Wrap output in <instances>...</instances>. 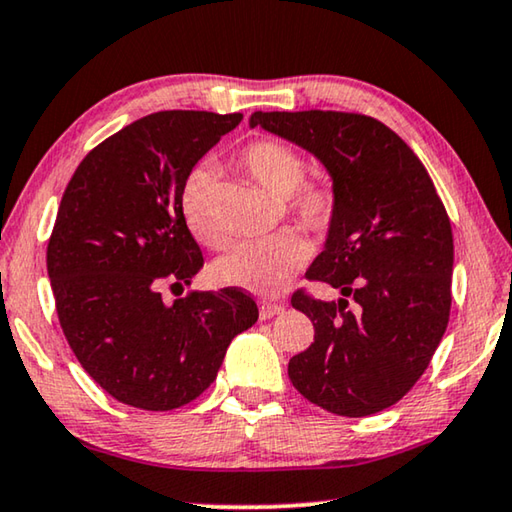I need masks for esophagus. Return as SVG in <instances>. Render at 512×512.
Instances as JSON below:
<instances>
[{
	"label": "esophagus",
	"instance_id": "obj_1",
	"mask_svg": "<svg viewBox=\"0 0 512 512\" xmlns=\"http://www.w3.org/2000/svg\"><path fill=\"white\" fill-rule=\"evenodd\" d=\"M282 312V305H278V303H269V300H262V303H259V319H273L275 314H280Z\"/></svg>",
	"mask_w": 512,
	"mask_h": 512
}]
</instances>
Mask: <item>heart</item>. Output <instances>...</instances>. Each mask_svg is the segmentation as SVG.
<instances>
[{"label":"heart","mask_w":512,"mask_h":512,"mask_svg":"<svg viewBox=\"0 0 512 512\" xmlns=\"http://www.w3.org/2000/svg\"><path fill=\"white\" fill-rule=\"evenodd\" d=\"M239 164L257 184L273 196L285 198L289 214L307 230H321L332 221L337 193L328 180H303L305 159L291 145L273 139L253 141L239 154ZM214 168L200 164L186 175L180 191V209L193 237L207 246H223L221 232L212 218ZM307 248L294 232H278L266 239L239 243L232 253L214 264V278L227 287L246 289L250 294L273 296L287 287L300 266Z\"/></svg>","instance_id":"1"}]
</instances>
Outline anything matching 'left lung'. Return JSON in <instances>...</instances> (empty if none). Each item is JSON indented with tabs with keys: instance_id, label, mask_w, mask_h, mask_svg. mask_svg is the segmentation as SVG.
<instances>
[{
	"instance_id": "1",
	"label": "left lung",
	"mask_w": 512,
	"mask_h": 512,
	"mask_svg": "<svg viewBox=\"0 0 512 512\" xmlns=\"http://www.w3.org/2000/svg\"><path fill=\"white\" fill-rule=\"evenodd\" d=\"M248 123L314 154L337 193L326 243L305 275L342 298L291 296L314 323L312 346L289 360L291 383L332 415H376L410 392L449 323L446 209L417 154L376 118L255 111Z\"/></svg>"
}]
</instances>
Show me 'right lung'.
<instances>
[{
  "instance_id": "obj_1",
  "label": "right lung",
  "mask_w": 512,
  "mask_h": 512,
  "mask_svg": "<svg viewBox=\"0 0 512 512\" xmlns=\"http://www.w3.org/2000/svg\"><path fill=\"white\" fill-rule=\"evenodd\" d=\"M241 118L150 113L88 152L61 198L47 273L63 335L88 376L132 408L198 399L259 316L237 287L161 298L205 264L180 209L186 175Z\"/></svg>"
}]
</instances>
